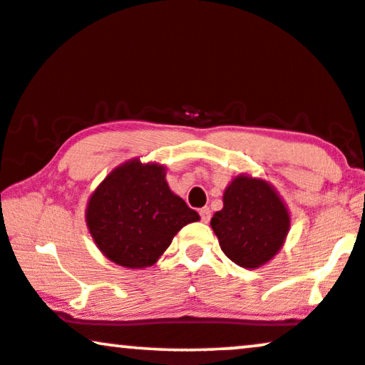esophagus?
<instances>
[{
  "mask_svg": "<svg viewBox=\"0 0 365 365\" xmlns=\"http://www.w3.org/2000/svg\"><path fill=\"white\" fill-rule=\"evenodd\" d=\"M198 214H200L202 222H209V220H210V209H209V207H202V209L198 210Z\"/></svg>",
  "mask_w": 365,
  "mask_h": 365,
  "instance_id": "34e87169",
  "label": "esophagus"
}]
</instances>
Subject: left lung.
Masks as SVG:
<instances>
[{"mask_svg": "<svg viewBox=\"0 0 365 365\" xmlns=\"http://www.w3.org/2000/svg\"><path fill=\"white\" fill-rule=\"evenodd\" d=\"M220 249L242 267H259L283 246L288 210L264 180L234 178L224 192V209L210 220Z\"/></svg>", "mask_w": 365, "mask_h": 365, "instance_id": "8db88e82", "label": "left lung"}]
</instances>
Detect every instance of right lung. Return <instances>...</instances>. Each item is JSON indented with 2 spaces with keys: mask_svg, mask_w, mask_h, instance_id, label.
Returning <instances> with one entry per match:
<instances>
[{
  "mask_svg": "<svg viewBox=\"0 0 365 365\" xmlns=\"http://www.w3.org/2000/svg\"><path fill=\"white\" fill-rule=\"evenodd\" d=\"M86 220L106 257L124 267H146L198 214L170 190L161 165L133 160L92 193Z\"/></svg>",
  "mask_w": 365,
  "mask_h": 365,
  "instance_id": "right-lung-1",
  "label": "right lung"
}]
</instances>
